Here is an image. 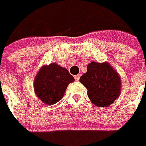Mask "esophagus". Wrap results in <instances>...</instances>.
I'll list each match as a JSON object with an SVG mask.
<instances>
[{
	"label": "esophagus",
	"mask_w": 146,
	"mask_h": 146,
	"mask_svg": "<svg viewBox=\"0 0 146 146\" xmlns=\"http://www.w3.org/2000/svg\"><path fill=\"white\" fill-rule=\"evenodd\" d=\"M79 78H80V74H78V75H76V76L74 77V79H75L76 81H78Z\"/></svg>",
	"instance_id": "obj_1"
}]
</instances>
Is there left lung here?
Wrapping results in <instances>:
<instances>
[{"mask_svg":"<svg viewBox=\"0 0 146 146\" xmlns=\"http://www.w3.org/2000/svg\"><path fill=\"white\" fill-rule=\"evenodd\" d=\"M79 81L88 89L91 102L98 107H108L120 96L121 78L107 63L92 62Z\"/></svg>","mask_w":146,"mask_h":146,"instance_id":"left-lung-1","label":"left lung"}]
</instances>
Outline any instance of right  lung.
I'll use <instances>...</instances> for the list:
<instances>
[{"label":"right lung","mask_w":146,"mask_h":146,"mask_svg":"<svg viewBox=\"0 0 146 146\" xmlns=\"http://www.w3.org/2000/svg\"><path fill=\"white\" fill-rule=\"evenodd\" d=\"M74 81L69 72L57 64L41 68L35 79V91L45 104H55L63 98L68 85Z\"/></svg>","instance_id":"add662e5"}]
</instances>
